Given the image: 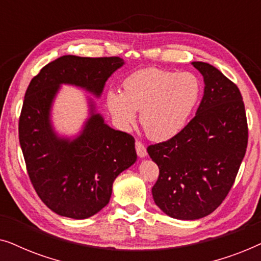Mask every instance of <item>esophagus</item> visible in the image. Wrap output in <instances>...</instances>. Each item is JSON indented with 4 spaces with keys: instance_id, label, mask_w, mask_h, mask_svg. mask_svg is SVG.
<instances>
[{
    "instance_id": "esophagus-1",
    "label": "esophagus",
    "mask_w": 261,
    "mask_h": 261,
    "mask_svg": "<svg viewBox=\"0 0 261 261\" xmlns=\"http://www.w3.org/2000/svg\"><path fill=\"white\" fill-rule=\"evenodd\" d=\"M135 151H137V154L140 156V158H144V156L147 154L146 146L142 144L141 141H135Z\"/></svg>"
}]
</instances>
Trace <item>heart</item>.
Instances as JSON below:
<instances>
[{"label":"heart","instance_id":"1","mask_svg":"<svg viewBox=\"0 0 261 261\" xmlns=\"http://www.w3.org/2000/svg\"><path fill=\"white\" fill-rule=\"evenodd\" d=\"M123 92L110 90L107 107L115 122L129 127L140 112V123L152 140L173 138L183 129L201 96V83L195 74L147 67L129 74Z\"/></svg>","mask_w":261,"mask_h":261}]
</instances>
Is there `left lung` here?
<instances>
[{"label":"left lung","mask_w":261,"mask_h":261,"mask_svg":"<svg viewBox=\"0 0 261 261\" xmlns=\"http://www.w3.org/2000/svg\"><path fill=\"white\" fill-rule=\"evenodd\" d=\"M192 65L205 84L196 115L173 138L147 147L159 167L153 199L178 220L201 219L224 201L248 142L245 105L237 84L208 63Z\"/></svg>","instance_id":"left-lung-1"}]
</instances>
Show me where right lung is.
<instances>
[{"instance_id":"right-lung-1","label":"right lung","mask_w":261,"mask_h":261,"mask_svg":"<svg viewBox=\"0 0 261 261\" xmlns=\"http://www.w3.org/2000/svg\"><path fill=\"white\" fill-rule=\"evenodd\" d=\"M122 65L120 57L63 56L42 67L28 85L19 119L20 146L35 192L60 216L88 219L105 208L114 180L133 165L137 153L130 134L107 126L95 113L77 139L58 138L49 122L53 98L60 84L99 96Z\"/></svg>"}]
</instances>
